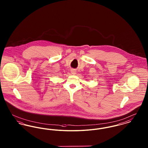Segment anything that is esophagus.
<instances>
[{"label": "esophagus", "instance_id": "esophagus-1", "mask_svg": "<svg viewBox=\"0 0 148 148\" xmlns=\"http://www.w3.org/2000/svg\"><path fill=\"white\" fill-rule=\"evenodd\" d=\"M71 74H73V75H75L77 73H76V71H75V70H71Z\"/></svg>", "mask_w": 148, "mask_h": 148}]
</instances>
